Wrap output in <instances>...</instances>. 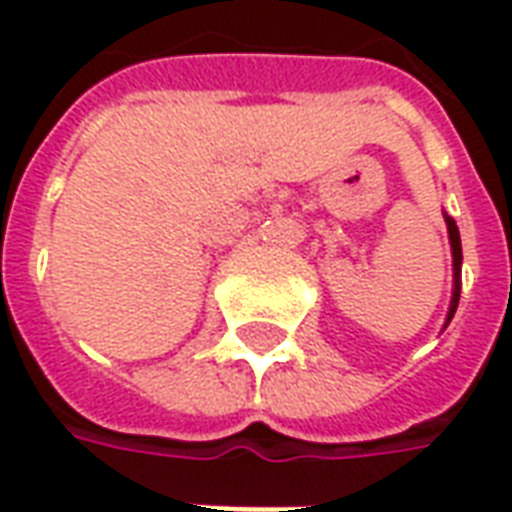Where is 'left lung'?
Wrapping results in <instances>:
<instances>
[{
    "instance_id": "1",
    "label": "left lung",
    "mask_w": 512,
    "mask_h": 512,
    "mask_svg": "<svg viewBox=\"0 0 512 512\" xmlns=\"http://www.w3.org/2000/svg\"><path fill=\"white\" fill-rule=\"evenodd\" d=\"M447 222V233H450V246H452V271H455V288H452V304H450V315H447V323L452 321V315L458 310V299H461V233H458V224L450 216H444Z\"/></svg>"
}]
</instances>
